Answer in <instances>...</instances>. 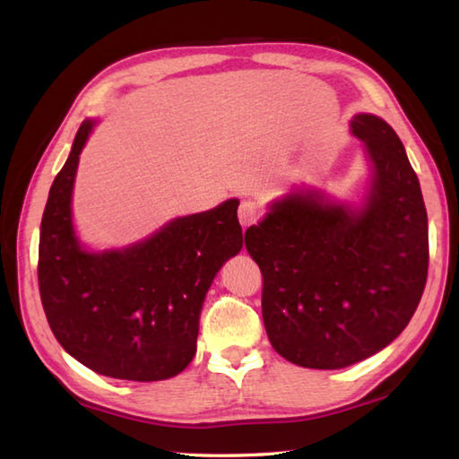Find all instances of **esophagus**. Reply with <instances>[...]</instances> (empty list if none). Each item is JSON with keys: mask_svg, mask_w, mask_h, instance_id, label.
<instances>
[{"mask_svg": "<svg viewBox=\"0 0 459 459\" xmlns=\"http://www.w3.org/2000/svg\"><path fill=\"white\" fill-rule=\"evenodd\" d=\"M259 216H261V208L255 202H251V200L241 202V205H239V223H241L243 230L254 226V223L259 220Z\"/></svg>", "mask_w": 459, "mask_h": 459, "instance_id": "obj_1", "label": "esophagus"}]
</instances>
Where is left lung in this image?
<instances>
[{
  "label": "left lung",
  "instance_id": "8db88e82",
  "mask_svg": "<svg viewBox=\"0 0 459 459\" xmlns=\"http://www.w3.org/2000/svg\"><path fill=\"white\" fill-rule=\"evenodd\" d=\"M351 134L370 170L357 202L291 190L246 231L271 347L305 368H344L388 347L426 285L428 216L404 144L370 112L352 117Z\"/></svg>",
  "mask_w": 459,
  "mask_h": 459
}]
</instances>
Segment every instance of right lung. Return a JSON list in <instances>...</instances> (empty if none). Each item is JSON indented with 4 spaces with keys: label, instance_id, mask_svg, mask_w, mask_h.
I'll return each instance as SVG.
<instances>
[{
    "label": "right lung",
    "instance_id": "obj_1",
    "mask_svg": "<svg viewBox=\"0 0 459 459\" xmlns=\"http://www.w3.org/2000/svg\"><path fill=\"white\" fill-rule=\"evenodd\" d=\"M87 118L53 180L39 233V293L55 339L102 377L154 382L180 374L195 354L205 293L243 247L239 200L166 221L144 239L91 249L73 221Z\"/></svg>",
    "mask_w": 459,
    "mask_h": 459
}]
</instances>
